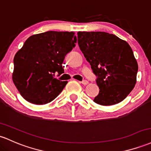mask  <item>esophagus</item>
Returning a JSON list of instances; mask_svg holds the SVG:
<instances>
[{
	"instance_id": "esophagus-1",
	"label": "esophagus",
	"mask_w": 151,
	"mask_h": 151,
	"mask_svg": "<svg viewBox=\"0 0 151 151\" xmlns=\"http://www.w3.org/2000/svg\"><path fill=\"white\" fill-rule=\"evenodd\" d=\"M81 83H82V84H84V85H87V84L89 83V82L87 80H83L81 82Z\"/></svg>"
}]
</instances>
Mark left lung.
<instances>
[{"instance_id": "8db88e82", "label": "left lung", "mask_w": 151, "mask_h": 151, "mask_svg": "<svg viewBox=\"0 0 151 151\" xmlns=\"http://www.w3.org/2000/svg\"><path fill=\"white\" fill-rule=\"evenodd\" d=\"M78 44L97 76L100 89L94 102L112 105L122 102L136 83L138 66L126 41L102 31H79Z\"/></svg>"}]
</instances>
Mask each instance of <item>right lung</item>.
I'll use <instances>...</instances> for the list:
<instances>
[{
	"instance_id": "right-lung-1",
	"label": "right lung",
	"mask_w": 151,
	"mask_h": 151,
	"mask_svg": "<svg viewBox=\"0 0 151 151\" xmlns=\"http://www.w3.org/2000/svg\"><path fill=\"white\" fill-rule=\"evenodd\" d=\"M74 32L46 31L30 36L14 59L13 81L28 102L44 105L54 100L67 81L54 78L64 73L65 56L75 47Z\"/></svg>"
}]
</instances>
